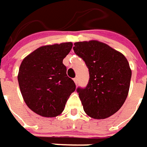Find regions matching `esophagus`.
I'll return each instance as SVG.
<instances>
[{
	"mask_svg": "<svg viewBox=\"0 0 147 147\" xmlns=\"http://www.w3.org/2000/svg\"><path fill=\"white\" fill-rule=\"evenodd\" d=\"M73 80H74V82L76 83V85H77V78L76 77V78H74Z\"/></svg>",
	"mask_w": 147,
	"mask_h": 147,
	"instance_id": "obj_1",
	"label": "esophagus"
}]
</instances>
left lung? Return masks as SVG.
Segmentation results:
<instances>
[{
	"mask_svg": "<svg viewBox=\"0 0 147 147\" xmlns=\"http://www.w3.org/2000/svg\"><path fill=\"white\" fill-rule=\"evenodd\" d=\"M74 45L90 75L87 87L76 89L84 111L96 119L109 118L122 107L128 96L131 78L129 62L122 53L98 40Z\"/></svg>",
	"mask_w": 147,
	"mask_h": 147,
	"instance_id": "8db88e82",
	"label": "left lung"
}]
</instances>
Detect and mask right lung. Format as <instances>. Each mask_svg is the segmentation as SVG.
Returning a JSON list of instances; mask_svg holds the SVG:
<instances>
[{"instance_id":"obj_1","label":"right lung","mask_w":147,"mask_h":147,"mask_svg":"<svg viewBox=\"0 0 147 147\" xmlns=\"http://www.w3.org/2000/svg\"><path fill=\"white\" fill-rule=\"evenodd\" d=\"M71 48V42L44 45L22 61L18 75L21 93L35 113L46 118L60 115L76 90L63 64Z\"/></svg>"}]
</instances>
